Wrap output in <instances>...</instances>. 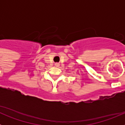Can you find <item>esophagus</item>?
<instances>
[{
    "label": "esophagus",
    "mask_w": 125,
    "mask_h": 125,
    "mask_svg": "<svg viewBox=\"0 0 125 125\" xmlns=\"http://www.w3.org/2000/svg\"><path fill=\"white\" fill-rule=\"evenodd\" d=\"M55 66H56V67H58V66H59V63H56V64H55Z\"/></svg>",
    "instance_id": "1"
}]
</instances>
